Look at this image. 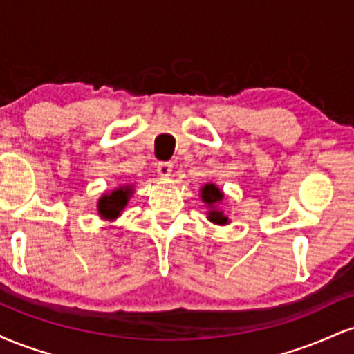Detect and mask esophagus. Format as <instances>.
Here are the masks:
<instances>
[{
    "label": "esophagus",
    "instance_id": "1",
    "mask_svg": "<svg viewBox=\"0 0 354 354\" xmlns=\"http://www.w3.org/2000/svg\"><path fill=\"white\" fill-rule=\"evenodd\" d=\"M156 171L161 178H169V176H171V171H173V165L171 163H158Z\"/></svg>",
    "mask_w": 354,
    "mask_h": 354
}]
</instances>
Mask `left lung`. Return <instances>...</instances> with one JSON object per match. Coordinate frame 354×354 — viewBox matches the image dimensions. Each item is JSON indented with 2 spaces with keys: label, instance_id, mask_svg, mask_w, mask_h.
Segmentation results:
<instances>
[{
  "label": "left lung",
  "instance_id": "left-lung-1",
  "mask_svg": "<svg viewBox=\"0 0 354 354\" xmlns=\"http://www.w3.org/2000/svg\"><path fill=\"white\" fill-rule=\"evenodd\" d=\"M200 198H201V201L206 205V208H208V211H206V214H208V216L206 218H208L213 225H218V226L230 225L231 219L226 216L225 211L219 208V205L225 201V193H223V191L219 189L214 183H206V185L201 186Z\"/></svg>",
  "mask_w": 354,
  "mask_h": 354
}]
</instances>
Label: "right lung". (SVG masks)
<instances>
[{
	"label": "right lung",
	"mask_w": 354,
	"mask_h": 354,
	"mask_svg": "<svg viewBox=\"0 0 354 354\" xmlns=\"http://www.w3.org/2000/svg\"><path fill=\"white\" fill-rule=\"evenodd\" d=\"M135 193V186L133 185H121L116 186L115 189L103 193L98 198L96 208H98L100 218L106 219V221H115L116 218L121 216L126 205L129 203V198Z\"/></svg>",
	"instance_id": "right-lung-1"
}]
</instances>
